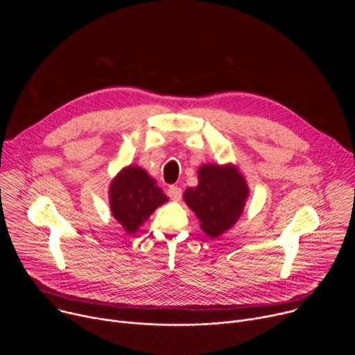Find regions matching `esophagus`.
<instances>
[{"mask_svg":"<svg viewBox=\"0 0 355 355\" xmlns=\"http://www.w3.org/2000/svg\"><path fill=\"white\" fill-rule=\"evenodd\" d=\"M167 193H168V196H170L173 200H180V199H181V195H182V191H181L180 187L171 185V187L168 188Z\"/></svg>","mask_w":355,"mask_h":355,"instance_id":"34e87169","label":"esophagus"}]
</instances>
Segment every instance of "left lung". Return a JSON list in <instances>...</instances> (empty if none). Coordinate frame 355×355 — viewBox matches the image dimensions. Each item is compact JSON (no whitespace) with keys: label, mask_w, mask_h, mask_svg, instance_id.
Instances as JSON below:
<instances>
[{"label":"left lung","mask_w":355,"mask_h":355,"mask_svg":"<svg viewBox=\"0 0 355 355\" xmlns=\"http://www.w3.org/2000/svg\"><path fill=\"white\" fill-rule=\"evenodd\" d=\"M250 189L234 164H202L198 185L187 188L184 200L200 222V229L216 239L240 219Z\"/></svg>","instance_id":"obj_1"}]
</instances>
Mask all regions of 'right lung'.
<instances>
[{
  "instance_id": "right-lung-1",
  "label": "right lung",
  "mask_w": 355,
  "mask_h": 355,
  "mask_svg": "<svg viewBox=\"0 0 355 355\" xmlns=\"http://www.w3.org/2000/svg\"><path fill=\"white\" fill-rule=\"evenodd\" d=\"M168 200L153 177L139 166L123 167L110 184L112 216L128 234L136 233L159 207Z\"/></svg>"
}]
</instances>
